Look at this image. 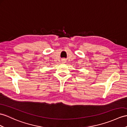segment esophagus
Segmentation results:
<instances>
[{
	"label": "esophagus",
	"mask_w": 127,
	"mask_h": 127,
	"mask_svg": "<svg viewBox=\"0 0 127 127\" xmlns=\"http://www.w3.org/2000/svg\"><path fill=\"white\" fill-rule=\"evenodd\" d=\"M61 61H62V63H66V60L65 59H63L61 60Z\"/></svg>",
	"instance_id": "34e87169"
}]
</instances>
